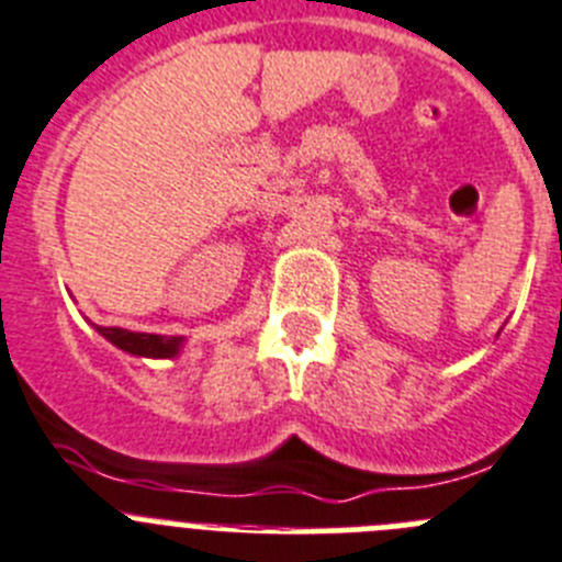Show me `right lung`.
<instances>
[{
    "mask_svg": "<svg viewBox=\"0 0 562 562\" xmlns=\"http://www.w3.org/2000/svg\"><path fill=\"white\" fill-rule=\"evenodd\" d=\"M98 333L123 352L139 358H176L184 347L181 336H154V333L123 330V327H98Z\"/></svg>",
    "mask_w": 562,
    "mask_h": 562,
    "instance_id": "add662e5",
    "label": "right lung"
}]
</instances>
